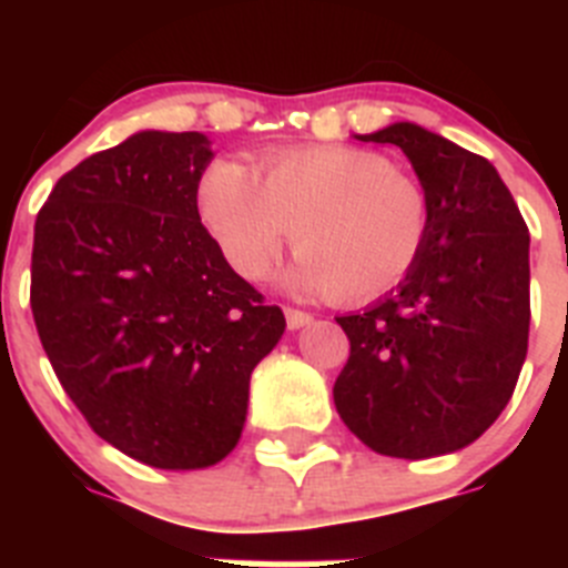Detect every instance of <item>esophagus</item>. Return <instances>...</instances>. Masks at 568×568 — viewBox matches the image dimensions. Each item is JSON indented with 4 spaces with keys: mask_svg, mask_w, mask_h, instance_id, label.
<instances>
[{
    "mask_svg": "<svg viewBox=\"0 0 568 568\" xmlns=\"http://www.w3.org/2000/svg\"><path fill=\"white\" fill-rule=\"evenodd\" d=\"M284 315H287V327L290 329H301V327H307L310 321H313V315L304 313V310H293L287 307L284 310Z\"/></svg>",
    "mask_w": 568,
    "mask_h": 568,
    "instance_id": "esophagus-1",
    "label": "esophagus"
}]
</instances>
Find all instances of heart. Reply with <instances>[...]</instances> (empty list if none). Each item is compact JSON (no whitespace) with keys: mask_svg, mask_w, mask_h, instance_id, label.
Wrapping results in <instances>:
<instances>
[{"mask_svg":"<svg viewBox=\"0 0 568 568\" xmlns=\"http://www.w3.org/2000/svg\"><path fill=\"white\" fill-rule=\"evenodd\" d=\"M195 204L241 278H261L295 239L290 284L344 301L398 287L429 233L424 190L384 155L344 144L273 150L253 170L219 159L204 170Z\"/></svg>","mask_w":568,"mask_h":568,"instance_id":"1","label":"heart"}]
</instances>
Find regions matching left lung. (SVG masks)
Listing matches in <instances>:
<instances>
[{
	"label": "left lung",
	"instance_id": "1",
	"mask_svg": "<svg viewBox=\"0 0 568 568\" xmlns=\"http://www.w3.org/2000/svg\"><path fill=\"white\" fill-rule=\"evenodd\" d=\"M355 139L404 150L429 233L393 293L335 318L349 338L335 409L378 455L458 453L498 420L526 361L529 227L484 155L413 122Z\"/></svg>",
	"mask_w": 568,
	"mask_h": 568
}]
</instances>
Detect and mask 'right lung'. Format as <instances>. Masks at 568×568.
<instances>
[{"instance_id": "1", "label": "right lung", "mask_w": 568, "mask_h": 568, "mask_svg": "<svg viewBox=\"0 0 568 568\" xmlns=\"http://www.w3.org/2000/svg\"><path fill=\"white\" fill-rule=\"evenodd\" d=\"M210 159L204 133H133L64 173L33 230L30 310L59 384L155 469L233 453L250 375L287 327L202 224Z\"/></svg>"}]
</instances>
